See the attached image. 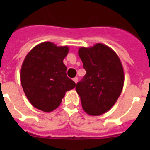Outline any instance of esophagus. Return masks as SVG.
Here are the masks:
<instances>
[{
  "mask_svg": "<svg viewBox=\"0 0 150 150\" xmlns=\"http://www.w3.org/2000/svg\"><path fill=\"white\" fill-rule=\"evenodd\" d=\"M73 81H74V82H75V83H77V82H78V81H79V79H78L77 77L74 78V79H73Z\"/></svg>",
  "mask_w": 150,
  "mask_h": 150,
  "instance_id": "obj_1",
  "label": "esophagus"
}]
</instances>
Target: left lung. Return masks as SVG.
<instances>
[{"instance_id": "left-lung-1", "label": "left lung", "mask_w": 150, "mask_h": 150, "mask_svg": "<svg viewBox=\"0 0 150 150\" xmlns=\"http://www.w3.org/2000/svg\"><path fill=\"white\" fill-rule=\"evenodd\" d=\"M78 54L86 74L75 89L84 111L99 116L111 109L121 95L125 82L123 66L115 51L103 43L80 47Z\"/></svg>"}]
</instances>
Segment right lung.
<instances>
[{
	"label": "right lung",
	"mask_w": 150,
	"mask_h": 150,
	"mask_svg": "<svg viewBox=\"0 0 150 150\" xmlns=\"http://www.w3.org/2000/svg\"><path fill=\"white\" fill-rule=\"evenodd\" d=\"M69 48L43 42L27 54L20 70V81L27 99L33 106L51 112L60 106L66 92L75 83L67 77L63 63Z\"/></svg>",
	"instance_id": "right-lung-1"
}]
</instances>
